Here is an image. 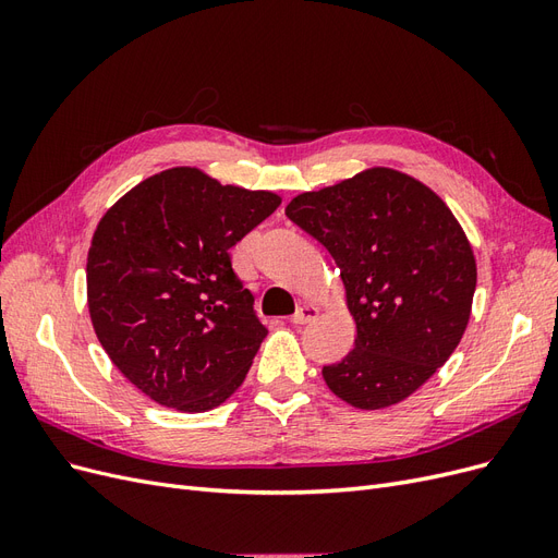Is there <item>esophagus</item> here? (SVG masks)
Returning <instances> with one entry per match:
<instances>
[{"instance_id":"1","label":"esophagus","mask_w":558,"mask_h":558,"mask_svg":"<svg viewBox=\"0 0 558 558\" xmlns=\"http://www.w3.org/2000/svg\"><path fill=\"white\" fill-rule=\"evenodd\" d=\"M316 314H318V307L316 305H310V302H305V305H300L298 307V312L293 314V324L295 326H302V324H310L312 318H316Z\"/></svg>"}]
</instances>
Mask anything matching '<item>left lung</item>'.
<instances>
[{"label": "left lung", "mask_w": 558, "mask_h": 558, "mask_svg": "<svg viewBox=\"0 0 558 558\" xmlns=\"http://www.w3.org/2000/svg\"><path fill=\"white\" fill-rule=\"evenodd\" d=\"M286 216L328 248L356 320L353 351L324 367L330 391L359 410L410 398L468 328L477 265L461 223L426 183L391 167L300 193Z\"/></svg>", "instance_id": "left-lung-1"}]
</instances>
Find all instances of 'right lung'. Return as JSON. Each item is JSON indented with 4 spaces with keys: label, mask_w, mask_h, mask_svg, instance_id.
Masks as SVG:
<instances>
[{
    "label": "right lung",
    "mask_w": 558,
    "mask_h": 558,
    "mask_svg": "<svg viewBox=\"0 0 558 558\" xmlns=\"http://www.w3.org/2000/svg\"><path fill=\"white\" fill-rule=\"evenodd\" d=\"M279 205L272 191L172 167L99 218L86 265L93 328L162 408L207 412L242 386L267 330L228 251Z\"/></svg>",
    "instance_id": "1"
}]
</instances>
